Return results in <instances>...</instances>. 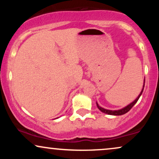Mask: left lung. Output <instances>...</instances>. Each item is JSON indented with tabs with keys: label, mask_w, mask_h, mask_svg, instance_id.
Returning a JSON list of instances; mask_svg holds the SVG:
<instances>
[{
	"label": "left lung",
	"mask_w": 159,
	"mask_h": 159,
	"mask_svg": "<svg viewBox=\"0 0 159 159\" xmlns=\"http://www.w3.org/2000/svg\"><path fill=\"white\" fill-rule=\"evenodd\" d=\"M144 83H145V82H144ZM143 87H144V84H143ZM143 89H142L141 93H140L139 96H138V98H137L136 99L134 100V102H132L131 104H129V105H128V106L125 107H123V109H120V110H117V111H111V110H106V109H105V108H103V107H100L99 105H98V103H96V105H97L98 108L99 109V110L101 111L102 112L105 113V114H109V115H115V116H119V115H123V114H125V113H127V112H128V111H130L131 109H132V107L133 106H134V105H135V104L137 103V102L138 101V99H139L140 96H141L142 93H143Z\"/></svg>",
	"instance_id": "1"
}]
</instances>
